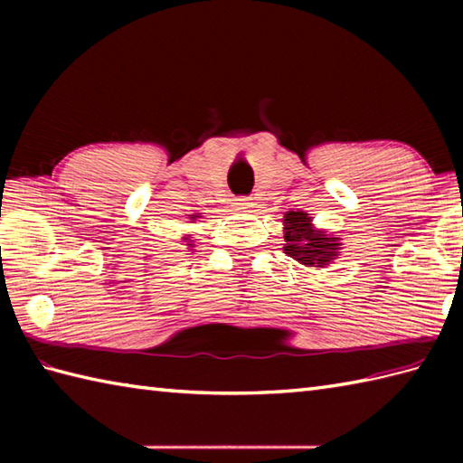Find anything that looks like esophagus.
Listing matches in <instances>:
<instances>
[{"label":"esophagus","instance_id":"obj_1","mask_svg":"<svg viewBox=\"0 0 463 463\" xmlns=\"http://www.w3.org/2000/svg\"><path fill=\"white\" fill-rule=\"evenodd\" d=\"M250 206H254L252 199H239V203H237V209H239V211H244V209H250Z\"/></svg>","mask_w":463,"mask_h":463}]
</instances>
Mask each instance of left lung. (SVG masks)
<instances>
[{"label":"left lung","mask_w":463,"mask_h":463,"mask_svg":"<svg viewBox=\"0 0 463 463\" xmlns=\"http://www.w3.org/2000/svg\"><path fill=\"white\" fill-rule=\"evenodd\" d=\"M284 254L304 267L324 269L338 259L342 242L338 234L317 229L312 216L304 211L284 213Z\"/></svg>","instance_id":"8db88e82"}]
</instances>
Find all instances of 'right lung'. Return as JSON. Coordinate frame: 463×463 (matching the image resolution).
<instances>
[{
    "instance_id": "add662e5",
    "label": "right lung",
    "mask_w": 463,
    "mask_h": 463,
    "mask_svg": "<svg viewBox=\"0 0 463 463\" xmlns=\"http://www.w3.org/2000/svg\"><path fill=\"white\" fill-rule=\"evenodd\" d=\"M186 216H189V219L194 222L196 219H199V213H194V214H186ZM183 241L186 242V247H193V237H191V234H184V237H183Z\"/></svg>"
}]
</instances>
